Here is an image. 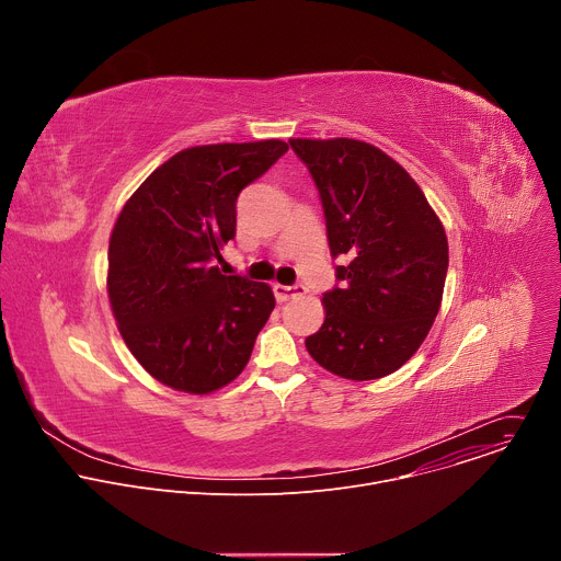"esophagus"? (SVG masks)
<instances>
[{
	"mask_svg": "<svg viewBox=\"0 0 561 561\" xmlns=\"http://www.w3.org/2000/svg\"><path fill=\"white\" fill-rule=\"evenodd\" d=\"M273 290H275L277 301H288V299H295V297L306 295V286H304V284H297V286H282V284H275Z\"/></svg>",
	"mask_w": 561,
	"mask_h": 561,
	"instance_id": "obj_1",
	"label": "esophagus"
}]
</instances>
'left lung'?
<instances>
[{"instance_id": "left-lung-1", "label": "left lung", "mask_w": 561, "mask_h": 561, "mask_svg": "<svg viewBox=\"0 0 561 561\" xmlns=\"http://www.w3.org/2000/svg\"><path fill=\"white\" fill-rule=\"evenodd\" d=\"M322 197L342 286L324 293V324L306 351L355 381L404 366L426 340L448 271L446 230L417 182L359 139H288Z\"/></svg>"}]
</instances>
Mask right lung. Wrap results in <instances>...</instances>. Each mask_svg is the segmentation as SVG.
I'll return each instance as SVG.
<instances>
[{"instance_id":"add662e5","label":"right lung","mask_w":561,"mask_h":561,"mask_svg":"<svg viewBox=\"0 0 561 561\" xmlns=\"http://www.w3.org/2000/svg\"><path fill=\"white\" fill-rule=\"evenodd\" d=\"M286 150L282 139L193 146L124 204L108 244V299L126 346L157 381L208 394L249 364L275 295L213 264L234 237L239 193Z\"/></svg>"}]
</instances>
